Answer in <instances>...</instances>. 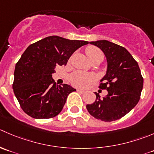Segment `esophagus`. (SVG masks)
<instances>
[{
  "instance_id": "34e87169",
  "label": "esophagus",
  "mask_w": 154,
  "mask_h": 154,
  "mask_svg": "<svg viewBox=\"0 0 154 154\" xmlns=\"http://www.w3.org/2000/svg\"><path fill=\"white\" fill-rule=\"evenodd\" d=\"M77 91L78 92H80V93H85V91L84 90H83V89H77Z\"/></svg>"
}]
</instances>
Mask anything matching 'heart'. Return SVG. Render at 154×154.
I'll use <instances>...</instances> for the list:
<instances>
[{"instance_id":"obj_1","label":"heart","mask_w":154,"mask_h":154,"mask_svg":"<svg viewBox=\"0 0 154 154\" xmlns=\"http://www.w3.org/2000/svg\"><path fill=\"white\" fill-rule=\"evenodd\" d=\"M85 52L91 62L98 56H103L101 50L93 46H89L86 47ZM96 79L97 77L95 74L92 73L82 72V71H76L73 73L70 77V80L72 85L77 87L82 88L86 87L90 83H93L96 80Z\"/></svg>"}]
</instances>
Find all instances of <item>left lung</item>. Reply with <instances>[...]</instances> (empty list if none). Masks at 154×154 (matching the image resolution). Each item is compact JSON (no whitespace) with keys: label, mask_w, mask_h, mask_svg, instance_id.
<instances>
[{"label":"left lung","mask_w":154,"mask_h":154,"mask_svg":"<svg viewBox=\"0 0 154 154\" xmlns=\"http://www.w3.org/2000/svg\"><path fill=\"white\" fill-rule=\"evenodd\" d=\"M101 49L107 58L106 75L100 80L107 95L101 98L95 92V102L86 105L92 117L104 122L119 120L127 114L141 97L144 79L138 62L124 47L105 41L89 42Z\"/></svg>","instance_id":"obj_1"}]
</instances>
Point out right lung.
<instances>
[{
	"label": "right lung",
	"instance_id": "right-lung-1",
	"mask_svg": "<svg viewBox=\"0 0 154 154\" xmlns=\"http://www.w3.org/2000/svg\"><path fill=\"white\" fill-rule=\"evenodd\" d=\"M88 41L50 36L31 44L16 65L13 89L20 107L35 119H50L62 111L68 95L76 91L52 78L56 65H66L71 55Z\"/></svg>",
	"mask_w": 154,
	"mask_h": 154
}]
</instances>
